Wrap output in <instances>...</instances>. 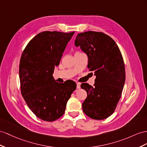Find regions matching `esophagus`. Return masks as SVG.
<instances>
[{
	"mask_svg": "<svg viewBox=\"0 0 147 147\" xmlns=\"http://www.w3.org/2000/svg\"><path fill=\"white\" fill-rule=\"evenodd\" d=\"M76 85H77V89H80L81 88V83H80V82H77Z\"/></svg>",
	"mask_w": 147,
	"mask_h": 147,
	"instance_id": "esophagus-1",
	"label": "esophagus"
}]
</instances>
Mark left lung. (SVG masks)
I'll list each match as a JSON object with an SVG mask.
<instances>
[{
  "label": "left lung",
  "instance_id": "obj_1",
  "mask_svg": "<svg viewBox=\"0 0 147 147\" xmlns=\"http://www.w3.org/2000/svg\"><path fill=\"white\" fill-rule=\"evenodd\" d=\"M75 45L80 46L88 55V69L96 76L94 87L88 83L81 85L88 94L82 110L92 119H106L115 111L125 83V65L121 52L115 41L102 32L79 33Z\"/></svg>",
  "mask_w": 147,
  "mask_h": 147
}]
</instances>
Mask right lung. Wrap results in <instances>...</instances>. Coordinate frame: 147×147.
<instances>
[{"label": "right lung", "instance_id": "obj_1", "mask_svg": "<svg viewBox=\"0 0 147 147\" xmlns=\"http://www.w3.org/2000/svg\"><path fill=\"white\" fill-rule=\"evenodd\" d=\"M74 32L45 31L32 38L22 53L19 65L22 95L37 117L53 122L64 114L76 89L73 81L58 83L53 73Z\"/></svg>", "mask_w": 147, "mask_h": 147}]
</instances>
